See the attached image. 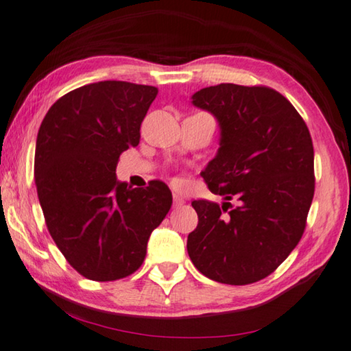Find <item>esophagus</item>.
<instances>
[{
	"mask_svg": "<svg viewBox=\"0 0 351 351\" xmlns=\"http://www.w3.org/2000/svg\"><path fill=\"white\" fill-rule=\"evenodd\" d=\"M184 204V199H182L180 195H173V206L175 208H181Z\"/></svg>",
	"mask_w": 351,
	"mask_h": 351,
	"instance_id": "1",
	"label": "esophagus"
}]
</instances>
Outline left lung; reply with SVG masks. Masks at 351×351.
Segmentation results:
<instances>
[{
  "label": "left lung",
  "instance_id": "1",
  "mask_svg": "<svg viewBox=\"0 0 351 351\" xmlns=\"http://www.w3.org/2000/svg\"><path fill=\"white\" fill-rule=\"evenodd\" d=\"M192 103L221 131L203 180L237 206L193 199L198 225L187 253L210 280L252 285L274 274L303 236L315 187L313 138L291 101L270 87L210 86Z\"/></svg>",
  "mask_w": 351,
  "mask_h": 351
}]
</instances>
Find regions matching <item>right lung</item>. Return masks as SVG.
I'll list each match as a JSON object with an SVG mask.
<instances>
[{
  "label": "right lung",
  "instance_id": "obj_1",
  "mask_svg": "<svg viewBox=\"0 0 351 351\" xmlns=\"http://www.w3.org/2000/svg\"><path fill=\"white\" fill-rule=\"evenodd\" d=\"M158 95L153 86L93 82L65 93L37 134L34 178L45 223L69 264L87 280L115 281L142 265L171 206L162 181L119 182L120 154L137 147Z\"/></svg>",
  "mask_w": 351,
  "mask_h": 351
}]
</instances>
